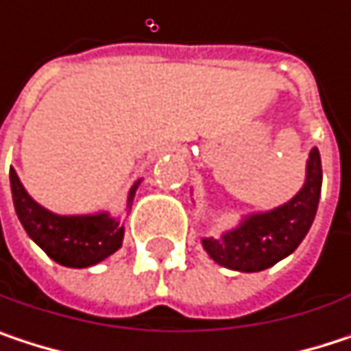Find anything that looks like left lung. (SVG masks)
I'll return each instance as SVG.
<instances>
[{"label": "left lung", "mask_w": 351, "mask_h": 351, "mask_svg": "<svg viewBox=\"0 0 351 351\" xmlns=\"http://www.w3.org/2000/svg\"><path fill=\"white\" fill-rule=\"evenodd\" d=\"M321 156L313 148L307 160L303 189L285 205L245 215L244 221L221 238H203L205 252L221 266L240 272H260L297 250L315 219L321 195Z\"/></svg>", "instance_id": "left-lung-1"}]
</instances>
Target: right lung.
I'll list each match as a JSON object with an SVG mask.
<instances>
[{
  "label": "right lung",
  "mask_w": 351,
  "mask_h": 351,
  "mask_svg": "<svg viewBox=\"0 0 351 351\" xmlns=\"http://www.w3.org/2000/svg\"><path fill=\"white\" fill-rule=\"evenodd\" d=\"M10 184L20 223L54 262L69 268H87L121 247L123 226L106 211L95 215H56L28 195L14 169H10ZM138 184L140 180L130 189L128 205H132Z\"/></svg>",
  "instance_id": "obj_1"
}]
</instances>
